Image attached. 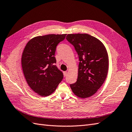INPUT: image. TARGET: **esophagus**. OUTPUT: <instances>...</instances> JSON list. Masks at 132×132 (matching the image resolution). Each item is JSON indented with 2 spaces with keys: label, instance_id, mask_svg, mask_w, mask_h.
<instances>
[{
  "label": "esophagus",
  "instance_id": "esophagus-1",
  "mask_svg": "<svg viewBox=\"0 0 132 132\" xmlns=\"http://www.w3.org/2000/svg\"><path fill=\"white\" fill-rule=\"evenodd\" d=\"M67 74H68L67 71H64V72H63V74H64V77H65V76L67 75Z\"/></svg>",
  "mask_w": 132,
  "mask_h": 132
}]
</instances>
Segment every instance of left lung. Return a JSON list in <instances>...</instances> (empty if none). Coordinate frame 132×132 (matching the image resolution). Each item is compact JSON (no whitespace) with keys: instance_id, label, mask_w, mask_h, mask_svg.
<instances>
[{"instance_id":"1","label":"left lung","mask_w":132,"mask_h":132,"mask_svg":"<svg viewBox=\"0 0 132 132\" xmlns=\"http://www.w3.org/2000/svg\"><path fill=\"white\" fill-rule=\"evenodd\" d=\"M66 39L74 47L80 61L77 80L70 86L77 96L90 97L107 77L109 57L106 48L97 38L86 34H68Z\"/></svg>"}]
</instances>
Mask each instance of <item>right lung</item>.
I'll return each instance as SVG.
<instances>
[{"mask_svg":"<svg viewBox=\"0 0 132 132\" xmlns=\"http://www.w3.org/2000/svg\"><path fill=\"white\" fill-rule=\"evenodd\" d=\"M67 34L47 35L31 39L23 50L21 64L28 85L42 96L52 94L63 78L55 65L54 55L59 42Z\"/></svg>","mask_w":132,"mask_h":132,"instance_id":"1","label":"right lung"}]
</instances>
